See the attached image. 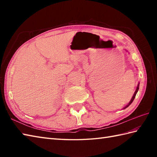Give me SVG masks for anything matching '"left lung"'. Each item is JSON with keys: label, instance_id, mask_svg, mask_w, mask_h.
I'll return each mask as SVG.
<instances>
[{"label": "left lung", "instance_id": "left-lung-1", "mask_svg": "<svg viewBox=\"0 0 157 157\" xmlns=\"http://www.w3.org/2000/svg\"><path fill=\"white\" fill-rule=\"evenodd\" d=\"M139 83H138V86H137V88H136V91H135V92H134V95H133V96H132V99H131V101H129V104L127 105L125 108H123V109H125V108H127V107H128V106L132 104V102H133V101H134V98H135V97H136V94H137V92H138V90H139Z\"/></svg>", "mask_w": 157, "mask_h": 157}]
</instances>
